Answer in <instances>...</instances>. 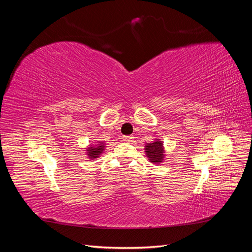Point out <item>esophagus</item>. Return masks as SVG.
<instances>
[{"instance_id":"34e87169","label":"esophagus","mask_w":252,"mask_h":252,"mask_svg":"<svg viewBox=\"0 0 252 252\" xmlns=\"http://www.w3.org/2000/svg\"><path fill=\"white\" fill-rule=\"evenodd\" d=\"M122 139H123L124 142L130 143V142L133 141V136H130V135H123V136H122Z\"/></svg>"}]
</instances>
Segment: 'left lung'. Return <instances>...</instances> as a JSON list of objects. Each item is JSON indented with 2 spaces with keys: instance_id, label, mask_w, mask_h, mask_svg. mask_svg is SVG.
I'll list each match as a JSON object with an SVG mask.
<instances>
[{
  "instance_id": "1",
  "label": "left lung",
  "mask_w": 252,
  "mask_h": 252,
  "mask_svg": "<svg viewBox=\"0 0 252 252\" xmlns=\"http://www.w3.org/2000/svg\"><path fill=\"white\" fill-rule=\"evenodd\" d=\"M145 154L152 164H161L165 159V147L163 142L159 139H156L154 142L145 145Z\"/></svg>"
}]
</instances>
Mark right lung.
Returning a JSON list of instances; mask_svg holds the SVG:
<instances>
[{"label":"right lung","mask_w":252,"mask_h":252,"mask_svg":"<svg viewBox=\"0 0 252 252\" xmlns=\"http://www.w3.org/2000/svg\"><path fill=\"white\" fill-rule=\"evenodd\" d=\"M105 147L106 144L104 142H97L95 144L88 145V147L86 148L87 158H89V159H96L105 151Z\"/></svg>","instance_id":"obj_1"}]
</instances>
